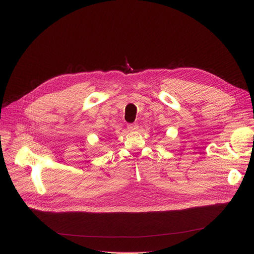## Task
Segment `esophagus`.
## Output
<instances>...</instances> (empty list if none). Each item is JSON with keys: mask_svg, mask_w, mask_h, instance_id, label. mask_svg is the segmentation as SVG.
<instances>
[{"mask_svg": "<svg viewBox=\"0 0 254 254\" xmlns=\"http://www.w3.org/2000/svg\"><path fill=\"white\" fill-rule=\"evenodd\" d=\"M139 128V126L138 125H135V124H129L127 125V129L129 131H135V130H138Z\"/></svg>", "mask_w": 254, "mask_h": 254, "instance_id": "obj_1", "label": "esophagus"}]
</instances>
